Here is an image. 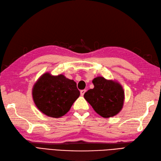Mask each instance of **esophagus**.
<instances>
[{
    "mask_svg": "<svg viewBox=\"0 0 161 161\" xmlns=\"http://www.w3.org/2000/svg\"><path fill=\"white\" fill-rule=\"evenodd\" d=\"M86 92V90H81L80 91V94L81 96H84V94H85V92Z\"/></svg>",
    "mask_w": 161,
    "mask_h": 161,
    "instance_id": "1",
    "label": "esophagus"
}]
</instances>
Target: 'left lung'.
Returning a JSON list of instances; mask_svg holds the SVG:
<instances>
[{"label": "left lung", "instance_id": "1", "mask_svg": "<svg viewBox=\"0 0 161 161\" xmlns=\"http://www.w3.org/2000/svg\"><path fill=\"white\" fill-rule=\"evenodd\" d=\"M92 83L94 88L88 90L84 97L94 111L104 118L112 117L120 112L125 98L122 86L102 77L94 78Z\"/></svg>", "mask_w": 161, "mask_h": 161}]
</instances>
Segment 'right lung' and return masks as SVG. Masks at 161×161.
Here are the masks:
<instances>
[{
	"instance_id": "add662e5",
	"label": "right lung",
	"mask_w": 161,
	"mask_h": 161,
	"mask_svg": "<svg viewBox=\"0 0 161 161\" xmlns=\"http://www.w3.org/2000/svg\"><path fill=\"white\" fill-rule=\"evenodd\" d=\"M80 92L75 81L63 75L47 73L35 84L32 97L37 108L47 116L60 118L67 114Z\"/></svg>"
}]
</instances>
